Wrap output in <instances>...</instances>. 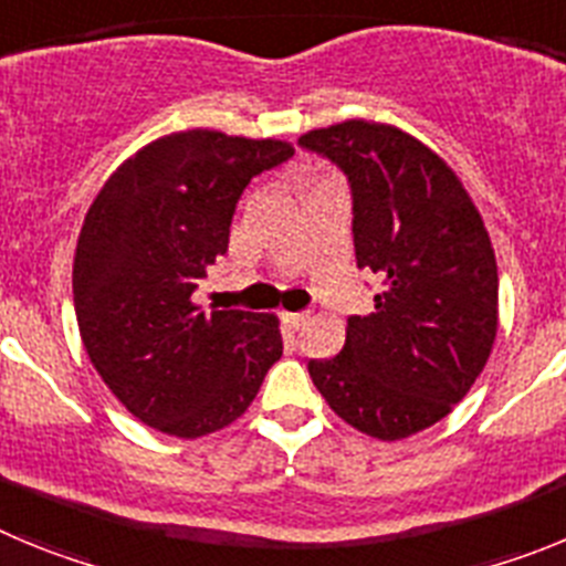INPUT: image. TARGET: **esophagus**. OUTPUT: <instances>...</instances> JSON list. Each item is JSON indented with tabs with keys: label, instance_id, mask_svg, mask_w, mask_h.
Listing matches in <instances>:
<instances>
[{
	"label": "esophagus",
	"instance_id": "1",
	"mask_svg": "<svg viewBox=\"0 0 566 566\" xmlns=\"http://www.w3.org/2000/svg\"><path fill=\"white\" fill-rule=\"evenodd\" d=\"M306 319H308V312H283V323H286V328H292V332H297Z\"/></svg>",
	"mask_w": 566,
	"mask_h": 566
}]
</instances>
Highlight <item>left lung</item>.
<instances>
[{
  "label": "left lung",
  "instance_id": "left-lung-1",
  "mask_svg": "<svg viewBox=\"0 0 566 566\" xmlns=\"http://www.w3.org/2000/svg\"><path fill=\"white\" fill-rule=\"evenodd\" d=\"M300 147L352 187L357 266L374 312L348 317L343 352L308 374L332 411L382 442L431 428L476 382L499 326L496 254L482 214L437 153L388 124L312 129Z\"/></svg>",
  "mask_w": 566,
  "mask_h": 566
}]
</instances>
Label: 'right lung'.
Returning <instances> with one entry per match:
<instances>
[{
	"label": "right lung",
	"instance_id": "obj_1",
	"mask_svg": "<svg viewBox=\"0 0 566 566\" xmlns=\"http://www.w3.org/2000/svg\"><path fill=\"white\" fill-rule=\"evenodd\" d=\"M292 144L214 129L164 135L109 175L73 263L78 332L98 377L133 417L198 439L247 411L283 354L274 314L192 303L227 254L240 195Z\"/></svg>",
	"mask_w": 566,
	"mask_h": 566
}]
</instances>
